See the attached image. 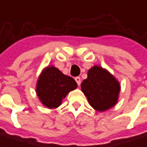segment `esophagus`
Instances as JSON below:
<instances>
[{
	"label": "esophagus",
	"instance_id": "1",
	"mask_svg": "<svg viewBox=\"0 0 147 147\" xmlns=\"http://www.w3.org/2000/svg\"><path fill=\"white\" fill-rule=\"evenodd\" d=\"M75 81L77 82V84H78V85H79V86L80 85V84H81V80H80V77H76V78H75Z\"/></svg>",
	"mask_w": 147,
	"mask_h": 147
}]
</instances>
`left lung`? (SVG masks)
Returning <instances> with one entry per match:
<instances>
[{"mask_svg":"<svg viewBox=\"0 0 147 147\" xmlns=\"http://www.w3.org/2000/svg\"><path fill=\"white\" fill-rule=\"evenodd\" d=\"M81 90L94 109L104 112L117 103L120 85L106 69L94 66L88 71V77L81 84Z\"/></svg>","mask_w":147,"mask_h":147,"instance_id":"obj_1","label":"left lung"}]
</instances>
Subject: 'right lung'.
I'll use <instances>...</instances> for the list:
<instances>
[{"instance_id": "obj_1", "label": "right lung", "mask_w": 147, "mask_h": 147, "mask_svg": "<svg viewBox=\"0 0 147 147\" xmlns=\"http://www.w3.org/2000/svg\"><path fill=\"white\" fill-rule=\"evenodd\" d=\"M77 88L75 80L63 74L55 67H47L39 77L36 93L40 101L48 108H56L67 93Z\"/></svg>"}]
</instances>
